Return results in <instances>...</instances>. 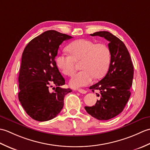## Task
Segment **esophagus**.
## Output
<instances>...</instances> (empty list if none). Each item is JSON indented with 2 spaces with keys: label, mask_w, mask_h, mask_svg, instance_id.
I'll return each instance as SVG.
<instances>
[{
  "label": "esophagus",
  "mask_w": 150,
  "mask_h": 150,
  "mask_svg": "<svg viewBox=\"0 0 150 150\" xmlns=\"http://www.w3.org/2000/svg\"><path fill=\"white\" fill-rule=\"evenodd\" d=\"M77 91L79 92V93H83V94H85L87 93V91L85 90H83V89H79V90H77Z\"/></svg>",
  "instance_id": "1"
}]
</instances>
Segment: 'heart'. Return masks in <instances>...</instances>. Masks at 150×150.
I'll return each instance as SVG.
<instances>
[{
    "instance_id": "1",
    "label": "heart",
    "mask_w": 150,
    "mask_h": 150,
    "mask_svg": "<svg viewBox=\"0 0 150 150\" xmlns=\"http://www.w3.org/2000/svg\"><path fill=\"white\" fill-rule=\"evenodd\" d=\"M69 53L59 54L55 58L56 64L63 74L71 77L75 71V62L81 60V71L75 75L69 84L73 88L85 86L95 79H100L109 68L111 53L104 43L95 44L88 39H79L67 47Z\"/></svg>"
}]
</instances>
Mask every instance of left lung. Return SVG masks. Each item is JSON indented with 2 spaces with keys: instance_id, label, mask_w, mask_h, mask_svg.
I'll use <instances>...</instances> for the list:
<instances>
[{
  "instance_id": "8db88e82",
  "label": "left lung",
  "mask_w": 150,
  "mask_h": 150,
  "mask_svg": "<svg viewBox=\"0 0 150 150\" xmlns=\"http://www.w3.org/2000/svg\"><path fill=\"white\" fill-rule=\"evenodd\" d=\"M91 36L104 37L109 41L111 53L109 69L106 76L90 89L98 90L100 97L95 106H85L91 116L98 120L112 119L123 111L129 98L133 78V65L128 50L119 38L108 31H98Z\"/></svg>"
}]
</instances>
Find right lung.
<instances>
[{"mask_svg": "<svg viewBox=\"0 0 150 150\" xmlns=\"http://www.w3.org/2000/svg\"><path fill=\"white\" fill-rule=\"evenodd\" d=\"M73 38L48 30L34 38L22 53L18 75V100L27 114L40 122L53 119L64 106V98L72 90L62 88L65 80L55 62L59 46ZM55 85L51 91L49 88Z\"/></svg>", "mask_w": 150, "mask_h": 150, "instance_id": "1", "label": "right lung"}]
</instances>
